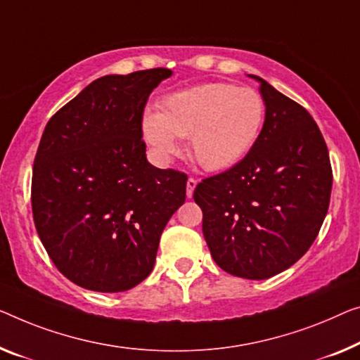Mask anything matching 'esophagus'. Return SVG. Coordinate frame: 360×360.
<instances>
[{"label": "esophagus", "instance_id": "esophagus-1", "mask_svg": "<svg viewBox=\"0 0 360 360\" xmlns=\"http://www.w3.org/2000/svg\"><path fill=\"white\" fill-rule=\"evenodd\" d=\"M195 186H197V181L194 179V178H189L187 179V187H186V194H187V197H192V194H194V189H195Z\"/></svg>", "mask_w": 360, "mask_h": 360}]
</instances>
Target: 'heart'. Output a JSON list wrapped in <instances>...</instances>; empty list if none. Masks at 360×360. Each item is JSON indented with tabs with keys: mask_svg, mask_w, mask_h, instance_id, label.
Wrapping results in <instances>:
<instances>
[{
	"mask_svg": "<svg viewBox=\"0 0 360 360\" xmlns=\"http://www.w3.org/2000/svg\"><path fill=\"white\" fill-rule=\"evenodd\" d=\"M265 103L250 87L210 82L165 96L160 111H147L142 134L160 158L179 148L178 139L191 137L192 157L208 173L239 165L259 141Z\"/></svg>",
	"mask_w": 360,
	"mask_h": 360,
	"instance_id": "b5f03b06",
	"label": "heart"
}]
</instances>
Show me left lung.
<instances>
[{
  "mask_svg": "<svg viewBox=\"0 0 360 360\" xmlns=\"http://www.w3.org/2000/svg\"><path fill=\"white\" fill-rule=\"evenodd\" d=\"M265 122L239 165L194 191L213 260L229 275L266 280L296 264L330 205L328 148L309 111L259 76Z\"/></svg>",
  "mask_w": 360,
  "mask_h": 360,
  "instance_id": "left-lung-1",
  "label": "left lung"
}]
</instances>
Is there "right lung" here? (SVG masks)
<instances>
[{
  "label": "right lung",
  "mask_w": 360,
  "mask_h": 360,
  "mask_svg": "<svg viewBox=\"0 0 360 360\" xmlns=\"http://www.w3.org/2000/svg\"><path fill=\"white\" fill-rule=\"evenodd\" d=\"M165 68L89 84L43 131L32 176L41 244L68 280L122 292L152 273L166 223L186 200L187 176L148 163L142 112Z\"/></svg>",
  "instance_id": "1"
}]
</instances>
